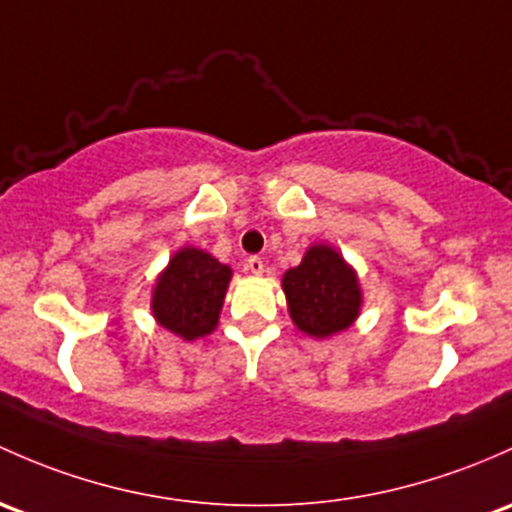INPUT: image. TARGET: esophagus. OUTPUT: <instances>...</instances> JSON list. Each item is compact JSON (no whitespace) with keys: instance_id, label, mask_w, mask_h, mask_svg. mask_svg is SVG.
Here are the masks:
<instances>
[{"instance_id":"1","label":"esophagus","mask_w":512,"mask_h":512,"mask_svg":"<svg viewBox=\"0 0 512 512\" xmlns=\"http://www.w3.org/2000/svg\"><path fill=\"white\" fill-rule=\"evenodd\" d=\"M247 270H250L252 274H262V272H265V260H262V257H257V255L247 257Z\"/></svg>"}]
</instances>
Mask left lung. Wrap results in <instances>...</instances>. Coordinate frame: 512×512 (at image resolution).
Wrapping results in <instances>:
<instances>
[{
	"label": "left lung",
	"mask_w": 512,
	"mask_h": 512,
	"mask_svg": "<svg viewBox=\"0 0 512 512\" xmlns=\"http://www.w3.org/2000/svg\"><path fill=\"white\" fill-rule=\"evenodd\" d=\"M282 287L292 321L309 336H333L358 316L360 287L355 272L326 245L311 247L301 265L284 274Z\"/></svg>",
	"instance_id": "left-lung-1"
}]
</instances>
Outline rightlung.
<instances>
[{
	"mask_svg": "<svg viewBox=\"0 0 512 512\" xmlns=\"http://www.w3.org/2000/svg\"><path fill=\"white\" fill-rule=\"evenodd\" d=\"M230 274V267L196 247L176 252L154 289L152 311L159 324L186 341L211 333L218 324Z\"/></svg>",
	"mask_w": 512,
	"mask_h": 512,
	"instance_id": "obj_1",
	"label": "right lung"
}]
</instances>
